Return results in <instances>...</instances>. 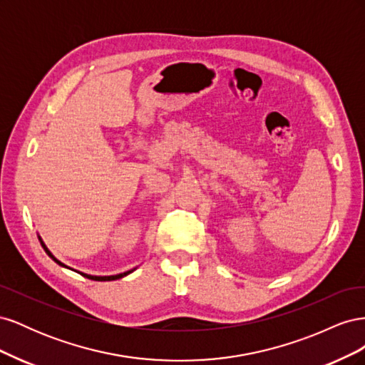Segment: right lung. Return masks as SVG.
Wrapping results in <instances>:
<instances>
[{
    "instance_id": "add662e5",
    "label": "right lung",
    "mask_w": 365,
    "mask_h": 365,
    "mask_svg": "<svg viewBox=\"0 0 365 365\" xmlns=\"http://www.w3.org/2000/svg\"><path fill=\"white\" fill-rule=\"evenodd\" d=\"M41 244H42V242H41ZM42 247H43V250H46V252L48 254V256H50L54 262H56L58 264H61V267H65L63 263H61L56 257L53 256V254L47 250V247H46V245L42 244ZM67 268H68V267H67ZM130 272H132V271H126V272H123V274H117V275H105V277H97V275H88V274H83V272H79V274H81V275H83V277H86V279H91V280H96V282H111V280H117V279L125 277V275H128V274H130Z\"/></svg>"
}]
</instances>
